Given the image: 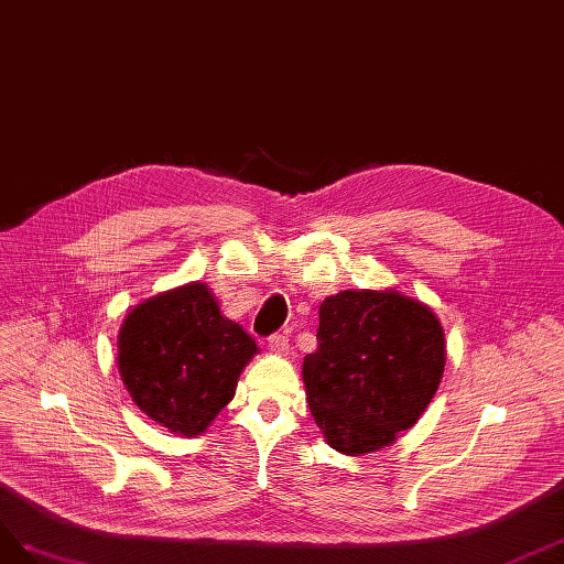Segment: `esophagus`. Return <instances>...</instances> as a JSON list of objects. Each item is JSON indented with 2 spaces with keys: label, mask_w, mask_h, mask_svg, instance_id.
Instances as JSON below:
<instances>
[{
  "label": "esophagus",
  "mask_w": 564,
  "mask_h": 564,
  "mask_svg": "<svg viewBox=\"0 0 564 564\" xmlns=\"http://www.w3.org/2000/svg\"><path fill=\"white\" fill-rule=\"evenodd\" d=\"M269 349L273 354H279V357H288V354H291V343H288L285 335L276 333V335L269 337Z\"/></svg>",
  "instance_id": "1"
}]
</instances>
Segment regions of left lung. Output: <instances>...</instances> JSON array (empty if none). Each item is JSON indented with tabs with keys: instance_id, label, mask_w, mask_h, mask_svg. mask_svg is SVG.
Wrapping results in <instances>:
<instances>
[{
	"instance_id": "8db88e82",
	"label": "left lung",
	"mask_w": 564,
	"mask_h": 564,
	"mask_svg": "<svg viewBox=\"0 0 564 564\" xmlns=\"http://www.w3.org/2000/svg\"><path fill=\"white\" fill-rule=\"evenodd\" d=\"M304 392L326 442L345 456L394 444L437 392L446 343L427 304L399 291H343L318 307Z\"/></svg>"
}]
</instances>
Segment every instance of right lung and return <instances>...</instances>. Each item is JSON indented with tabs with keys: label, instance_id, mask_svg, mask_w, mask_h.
Instances as JSON below:
<instances>
[{
	"label": "right lung",
	"instance_id": "add662e5",
	"mask_svg": "<svg viewBox=\"0 0 564 564\" xmlns=\"http://www.w3.org/2000/svg\"><path fill=\"white\" fill-rule=\"evenodd\" d=\"M257 351L243 326L219 312L210 288L191 281L124 316L118 371L151 421L196 437L234 399L238 376Z\"/></svg>",
	"mask_w": 564,
	"mask_h": 564
}]
</instances>
